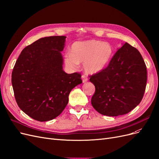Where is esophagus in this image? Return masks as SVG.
I'll return each instance as SVG.
<instances>
[{
	"instance_id": "obj_1",
	"label": "esophagus",
	"mask_w": 159,
	"mask_h": 159,
	"mask_svg": "<svg viewBox=\"0 0 159 159\" xmlns=\"http://www.w3.org/2000/svg\"><path fill=\"white\" fill-rule=\"evenodd\" d=\"M81 79H82L83 83L86 82V81H88V78L87 77H86L85 75H81Z\"/></svg>"
}]
</instances>
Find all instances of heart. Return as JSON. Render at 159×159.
Here are the masks:
<instances>
[{"mask_svg": "<svg viewBox=\"0 0 159 159\" xmlns=\"http://www.w3.org/2000/svg\"><path fill=\"white\" fill-rule=\"evenodd\" d=\"M113 54V47L108 42L96 40L76 42L72 44L70 53L66 54L64 63L67 68L76 69L83 62L85 71L93 74L108 65Z\"/></svg>", "mask_w": 159, "mask_h": 159, "instance_id": "b5f03b06", "label": "heart"}]
</instances>
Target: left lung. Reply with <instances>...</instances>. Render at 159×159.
Listing matches in <instances>:
<instances>
[{
	"label": "left lung",
	"mask_w": 159,
	"mask_h": 159,
	"mask_svg": "<svg viewBox=\"0 0 159 159\" xmlns=\"http://www.w3.org/2000/svg\"><path fill=\"white\" fill-rule=\"evenodd\" d=\"M95 91L91 105L99 113L116 117L131 111L145 93L147 71L140 52L125 43L107 68L89 76Z\"/></svg>",
	"instance_id": "obj_1"
}]
</instances>
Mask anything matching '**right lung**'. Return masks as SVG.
<instances>
[{"instance_id":"obj_1","label":"right lung","mask_w":159,"mask_h":159,"mask_svg":"<svg viewBox=\"0 0 159 159\" xmlns=\"http://www.w3.org/2000/svg\"><path fill=\"white\" fill-rule=\"evenodd\" d=\"M66 36L44 37L21 52L12 72V85L18 107L38 121H50L63 111L70 91L82 83L80 73L62 68Z\"/></svg>"}]
</instances>
